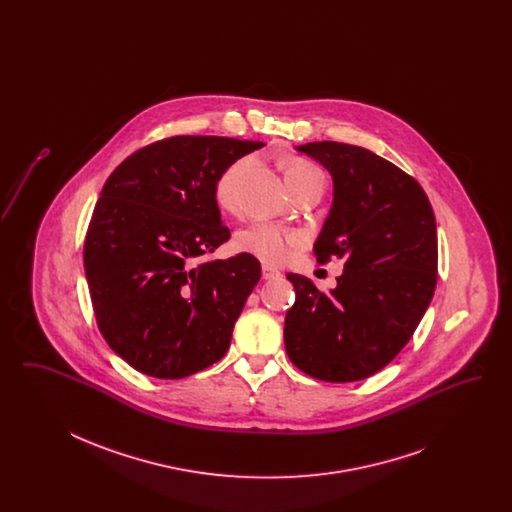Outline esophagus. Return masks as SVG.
Returning a JSON list of instances; mask_svg holds the SVG:
<instances>
[{
    "mask_svg": "<svg viewBox=\"0 0 512 512\" xmlns=\"http://www.w3.org/2000/svg\"><path fill=\"white\" fill-rule=\"evenodd\" d=\"M274 278H280V272L276 268L263 267V280H274Z\"/></svg>",
    "mask_w": 512,
    "mask_h": 512,
    "instance_id": "1",
    "label": "esophagus"
}]
</instances>
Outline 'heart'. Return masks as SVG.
I'll list each match as a JSON object with an SVG mask.
<instances>
[{"label":"heart","mask_w":512,"mask_h":512,"mask_svg":"<svg viewBox=\"0 0 512 512\" xmlns=\"http://www.w3.org/2000/svg\"><path fill=\"white\" fill-rule=\"evenodd\" d=\"M251 159L244 157L234 161L226 171L220 174L215 195L222 209H234L236 205V188L244 172L249 169ZM309 176H322L315 165L295 159L286 167V182L301 180ZM240 251L267 263V265H282L292 257L293 251L303 245V236L297 232H286L274 224L257 222L242 230L236 238Z\"/></svg>","instance_id":"heart-1"}]
</instances>
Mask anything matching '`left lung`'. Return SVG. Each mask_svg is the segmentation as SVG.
Here are the masks:
<instances>
[{
  "mask_svg": "<svg viewBox=\"0 0 512 512\" xmlns=\"http://www.w3.org/2000/svg\"><path fill=\"white\" fill-rule=\"evenodd\" d=\"M295 149L318 161L334 184L317 261L336 255L345 263L328 293L288 274L295 303L286 313V351L317 380H365L411 340L434 297L436 217L413 176L365 147L311 142Z\"/></svg>",
  "mask_w": 512,
  "mask_h": 512,
  "instance_id": "1",
  "label": "left lung"
}]
</instances>
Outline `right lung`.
<instances>
[{"label": "right lung", "mask_w": 512, "mask_h": 512, "mask_svg": "<svg viewBox=\"0 0 512 512\" xmlns=\"http://www.w3.org/2000/svg\"><path fill=\"white\" fill-rule=\"evenodd\" d=\"M222 136H174L144 147L107 178L84 242L99 330L142 374L178 380L217 363L261 278L240 253L199 263L228 242L215 188L263 147Z\"/></svg>", "instance_id": "obj_1"}]
</instances>
